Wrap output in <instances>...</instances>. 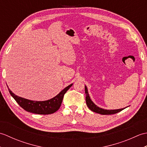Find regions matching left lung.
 Wrapping results in <instances>:
<instances>
[{
	"mask_svg": "<svg viewBox=\"0 0 147 147\" xmlns=\"http://www.w3.org/2000/svg\"><path fill=\"white\" fill-rule=\"evenodd\" d=\"M85 90L86 93V103L88 107L93 112H95L96 113L100 114L102 115H110V114H116L117 112L123 111L124 109H115V110H106L102 108H100L98 106H96L94 103H93L92 100L90 99V97L88 92V89H87L86 86H85Z\"/></svg>",
	"mask_w": 147,
	"mask_h": 147,
	"instance_id": "1",
	"label": "left lung"
}]
</instances>
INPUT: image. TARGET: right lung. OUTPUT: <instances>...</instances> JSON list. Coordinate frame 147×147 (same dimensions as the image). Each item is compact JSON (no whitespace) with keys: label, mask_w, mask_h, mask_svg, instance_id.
<instances>
[{"label":"right lung","mask_w":147,"mask_h":147,"mask_svg":"<svg viewBox=\"0 0 147 147\" xmlns=\"http://www.w3.org/2000/svg\"><path fill=\"white\" fill-rule=\"evenodd\" d=\"M72 85H73V84H71L67 87H65L64 90H62L58 95L54 96V98L45 101L30 100H28L16 95L14 93L11 91L10 89L8 88V90L12 97L24 110L34 114L46 115L53 114L59 110L61 105L64 94Z\"/></svg>","instance_id":"right-lung-1"}]
</instances>
